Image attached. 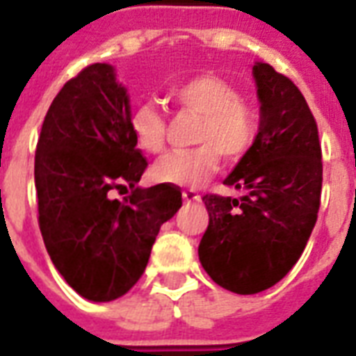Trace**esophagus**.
Masks as SVG:
<instances>
[{
	"mask_svg": "<svg viewBox=\"0 0 356 356\" xmlns=\"http://www.w3.org/2000/svg\"><path fill=\"white\" fill-rule=\"evenodd\" d=\"M183 200H186V202L200 200V194L196 193L194 188H185V191H183Z\"/></svg>",
	"mask_w": 356,
	"mask_h": 356,
	"instance_id": "obj_1",
	"label": "esophagus"
}]
</instances>
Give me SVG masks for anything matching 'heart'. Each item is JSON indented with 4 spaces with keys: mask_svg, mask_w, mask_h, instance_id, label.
<instances>
[{
    "mask_svg": "<svg viewBox=\"0 0 356 356\" xmlns=\"http://www.w3.org/2000/svg\"><path fill=\"white\" fill-rule=\"evenodd\" d=\"M171 102L181 114L198 118L193 140L198 147L185 152H170L152 168L160 183L198 186L206 183L227 162H240L254 148L261 131V114L232 86L213 74H202L173 86ZM129 129L137 147L147 154L165 148L168 116L154 104H139L129 116Z\"/></svg>",
    "mask_w": 356,
    "mask_h": 356,
    "instance_id": "1",
    "label": "heart"
}]
</instances>
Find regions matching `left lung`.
Instances as JSON below:
<instances>
[{
  "mask_svg": "<svg viewBox=\"0 0 356 356\" xmlns=\"http://www.w3.org/2000/svg\"><path fill=\"white\" fill-rule=\"evenodd\" d=\"M261 131L225 185L242 198L204 194L208 229L198 246L211 280L234 293H257L290 273L316 223L322 150L313 112L296 83L265 63L254 66Z\"/></svg>",
  "mask_w": 356,
  "mask_h": 356,
  "instance_id": "left-lung-1",
  "label": "left lung"
}]
</instances>
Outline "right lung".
<instances>
[{
  "label": "right lung",
  "instance_id": "add662e5",
  "mask_svg": "<svg viewBox=\"0 0 356 356\" xmlns=\"http://www.w3.org/2000/svg\"><path fill=\"white\" fill-rule=\"evenodd\" d=\"M114 68L95 63L51 102L35 147L38 223L51 261L80 296L112 301L137 284L156 236L181 208V188L135 186L147 170ZM132 193L110 201L114 188Z\"/></svg>",
  "mask_w": 356,
  "mask_h": 356
}]
</instances>
